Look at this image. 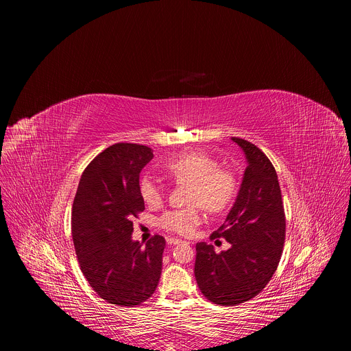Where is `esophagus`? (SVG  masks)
Listing matches in <instances>:
<instances>
[{"mask_svg":"<svg viewBox=\"0 0 351 351\" xmlns=\"http://www.w3.org/2000/svg\"><path fill=\"white\" fill-rule=\"evenodd\" d=\"M167 243L172 245V244H179V243H182V240H180V239H176V237H168V239H167Z\"/></svg>","mask_w":351,"mask_h":351,"instance_id":"obj_1","label":"esophagus"}]
</instances>
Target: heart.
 <instances>
[{
	"instance_id": "b5f03b06",
	"label": "heart",
	"mask_w": 351,
	"mask_h": 351,
	"mask_svg": "<svg viewBox=\"0 0 351 351\" xmlns=\"http://www.w3.org/2000/svg\"><path fill=\"white\" fill-rule=\"evenodd\" d=\"M164 168L175 183H187L186 198L190 204L189 207L169 210L160 217L158 225L169 233L190 236L202 223V207L211 214H218L233 202L237 190L234 173L218 167V162L204 153H182L167 161ZM138 191L147 206H161L164 190L154 179L141 178Z\"/></svg>"
}]
</instances>
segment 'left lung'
Returning <instances> with one entry per match:
<instances>
[{
	"mask_svg": "<svg viewBox=\"0 0 351 351\" xmlns=\"http://www.w3.org/2000/svg\"><path fill=\"white\" fill-rule=\"evenodd\" d=\"M245 156L247 167L236 202L225 222L211 234L230 247L215 253L214 245L195 244L194 276L202 293L219 306H237L264 290L282 257L286 219L276 171L261 149L232 137Z\"/></svg>",
	"mask_w": 351,
	"mask_h": 351,
	"instance_id": "obj_1",
	"label": "left lung"
}]
</instances>
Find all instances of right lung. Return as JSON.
I'll return each mask as SVG.
<instances>
[{
	"label": "right lung",
	"mask_w": 351,
	"mask_h": 351,
	"mask_svg": "<svg viewBox=\"0 0 351 351\" xmlns=\"http://www.w3.org/2000/svg\"><path fill=\"white\" fill-rule=\"evenodd\" d=\"M152 148L117 143L99 153L82 173L72 206V237L83 275L111 304L136 307L156 291L165 239L153 236L143 247L132 240V219L143 213L141 169Z\"/></svg>",
	"instance_id": "add662e5"
}]
</instances>
